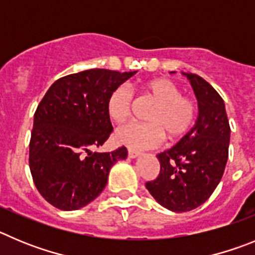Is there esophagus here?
Returning a JSON list of instances; mask_svg holds the SVG:
<instances>
[{
  "instance_id": "obj_1",
  "label": "esophagus",
  "mask_w": 255,
  "mask_h": 255,
  "mask_svg": "<svg viewBox=\"0 0 255 255\" xmlns=\"http://www.w3.org/2000/svg\"><path fill=\"white\" fill-rule=\"evenodd\" d=\"M141 155V152L136 150H132V148H128V156H129L130 159H134V157H138Z\"/></svg>"
}]
</instances>
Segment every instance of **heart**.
<instances>
[{"instance_id":"b5f03b06","label":"heart","mask_w":255,"mask_h":255,"mask_svg":"<svg viewBox=\"0 0 255 255\" xmlns=\"http://www.w3.org/2000/svg\"><path fill=\"white\" fill-rule=\"evenodd\" d=\"M151 99L156 103L147 116L148 123L130 122L119 127L116 139L134 150L157 147L164 142L165 134L171 141L184 137L197 118V105L192 98L183 95L174 81L165 77L153 79L143 85ZM133 91L126 85H119L111 93L107 102L109 118L123 123L129 118L133 107Z\"/></svg>"}]
</instances>
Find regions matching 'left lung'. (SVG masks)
<instances>
[{"label":"left lung","instance_id":"obj_1","mask_svg":"<svg viewBox=\"0 0 255 255\" xmlns=\"http://www.w3.org/2000/svg\"><path fill=\"white\" fill-rule=\"evenodd\" d=\"M198 100L197 123L175 146L157 153L160 173L146 183L162 207L187 212L205 203L224 175L230 125L220 94L201 76L185 73Z\"/></svg>","mask_w":255,"mask_h":255}]
</instances>
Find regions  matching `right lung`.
<instances>
[{
  "mask_svg": "<svg viewBox=\"0 0 255 255\" xmlns=\"http://www.w3.org/2000/svg\"><path fill=\"white\" fill-rule=\"evenodd\" d=\"M134 72L93 68L57 80L34 113L29 166L43 198L63 211L79 210L103 192L111 167L127 157L125 146L93 152L113 127L107 112L112 91Z\"/></svg>",
  "mask_w": 255,
  "mask_h": 255,
  "instance_id": "right-lung-1",
  "label": "right lung"
}]
</instances>
